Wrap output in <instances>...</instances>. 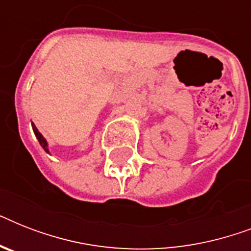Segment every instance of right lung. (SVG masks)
<instances>
[{"instance_id": "add662e5", "label": "right lung", "mask_w": 251, "mask_h": 251, "mask_svg": "<svg viewBox=\"0 0 251 251\" xmlns=\"http://www.w3.org/2000/svg\"><path fill=\"white\" fill-rule=\"evenodd\" d=\"M32 125V130H33V133H35V135H36L37 138V141H39V143H40V146L44 149L45 152H48L49 153V149H48V143H47V141H45V138L41 135V133L37 130V127L33 124H31Z\"/></svg>"}]
</instances>
